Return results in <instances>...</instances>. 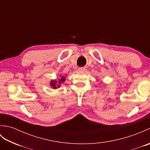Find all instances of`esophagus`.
<instances>
[{
	"label": "esophagus",
	"mask_w": 150,
	"mask_h": 150,
	"mask_svg": "<svg viewBox=\"0 0 150 150\" xmlns=\"http://www.w3.org/2000/svg\"><path fill=\"white\" fill-rule=\"evenodd\" d=\"M78 71L79 72H84L86 71L85 68H83V67H81V68H79L78 69Z\"/></svg>",
	"instance_id": "obj_1"
}]
</instances>
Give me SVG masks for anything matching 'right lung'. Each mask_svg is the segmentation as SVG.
I'll return each instance as SVG.
<instances>
[{
	"instance_id": "1",
	"label": "right lung",
	"mask_w": 150,
	"mask_h": 150,
	"mask_svg": "<svg viewBox=\"0 0 150 150\" xmlns=\"http://www.w3.org/2000/svg\"><path fill=\"white\" fill-rule=\"evenodd\" d=\"M65 80H66V78H65V77H61V78H60V79H59L58 84H61L62 82H64ZM50 84H51V86H52V88H54V89H56L57 88H59V87L60 86V85L57 84V81H53V80H52V82H51Z\"/></svg>"
}]
</instances>
